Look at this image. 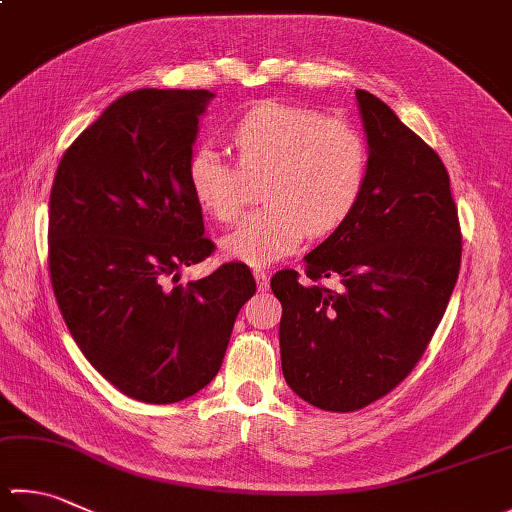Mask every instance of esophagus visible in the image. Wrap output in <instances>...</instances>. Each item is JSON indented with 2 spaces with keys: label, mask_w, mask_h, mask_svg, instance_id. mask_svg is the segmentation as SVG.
Returning <instances> with one entry per match:
<instances>
[{
  "label": "esophagus",
  "mask_w": 512,
  "mask_h": 512,
  "mask_svg": "<svg viewBox=\"0 0 512 512\" xmlns=\"http://www.w3.org/2000/svg\"><path fill=\"white\" fill-rule=\"evenodd\" d=\"M254 278H256L260 292H267V289H269V274L265 272V269H254Z\"/></svg>",
  "instance_id": "esophagus-1"
}]
</instances>
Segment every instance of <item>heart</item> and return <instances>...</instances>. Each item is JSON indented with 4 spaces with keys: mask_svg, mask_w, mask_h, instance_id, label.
<instances>
[{
    "mask_svg": "<svg viewBox=\"0 0 512 512\" xmlns=\"http://www.w3.org/2000/svg\"><path fill=\"white\" fill-rule=\"evenodd\" d=\"M236 162L216 149L191 151L185 178L196 205L218 223L243 209L247 178L265 176V207L223 238L227 258L269 265L303 243L327 236L354 214L370 178V151L352 124L307 106L260 102L231 124Z\"/></svg>",
    "mask_w": 512,
    "mask_h": 512,
    "instance_id": "1",
    "label": "heart"
}]
</instances>
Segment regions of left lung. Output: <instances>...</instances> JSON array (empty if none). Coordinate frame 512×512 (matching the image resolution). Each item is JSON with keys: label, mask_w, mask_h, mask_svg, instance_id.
Segmentation results:
<instances>
[{"label": "left lung", "mask_w": 512, "mask_h": 512, "mask_svg": "<svg viewBox=\"0 0 512 512\" xmlns=\"http://www.w3.org/2000/svg\"><path fill=\"white\" fill-rule=\"evenodd\" d=\"M370 144L365 194L330 238L272 276L283 305L281 363L289 388L327 412H354L414 370L446 312L461 267L450 176L430 144L388 104L356 91ZM339 275V293L322 278Z\"/></svg>", "instance_id": "1"}]
</instances>
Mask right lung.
Instances as JSON below:
<instances>
[{"mask_svg": "<svg viewBox=\"0 0 512 512\" xmlns=\"http://www.w3.org/2000/svg\"><path fill=\"white\" fill-rule=\"evenodd\" d=\"M211 98L122 95L64 151L48 202V272L64 323L93 368L144 403L205 388L256 292L245 263L178 283L182 267L216 249L185 178Z\"/></svg>", "mask_w": 512, "mask_h": 512, "instance_id": "obj_1", "label": "right lung"}]
</instances>
